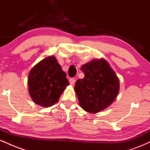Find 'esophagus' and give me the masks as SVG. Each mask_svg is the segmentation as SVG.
I'll use <instances>...</instances> for the list:
<instances>
[{
  "mask_svg": "<svg viewBox=\"0 0 150 150\" xmlns=\"http://www.w3.org/2000/svg\"><path fill=\"white\" fill-rule=\"evenodd\" d=\"M70 83L71 85H74L75 83V78H71L70 80Z\"/></svg>",
  "mask_w": 150,
  "mask_h": 150,
  "instance_id": "34e87169",
  "label": "esophagus"
}]
</instances>
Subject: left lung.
<instances>
[{
    "label": "left lung",
    "instance_id": "8db88e82",
    "mask_svg": "<svg viewBox=\"0 0 150 150\" xmlns=\"http://www.w3.org/2000/svg\"><path fill=\"white\" fill-rule=\"evenodd\" d=\"M85 77L75 85V92L81 108L88 113H96L110 106L120 88L119 79L104 58L94 59L82 65Z\"/></svg>",
    "mask_w": 150,
    "mask_h": 150
}]
</instances>
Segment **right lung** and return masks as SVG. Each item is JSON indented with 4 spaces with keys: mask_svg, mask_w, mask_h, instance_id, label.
Instances as JSON below:
<instances>
[{
    "mask_svg": "<svg viewBox=\"0 0 150 150\" xmlns=\"http://www.w3.org/2000/svg\"><path fill=\"white\" fill-rule=\"evenodd\" d=\"M69 85L66 74L55 56L42 60L30 70L28 76V90L35 104L49 107L58 102L60 97Z\"/></svg>",
    "mask_w": 150,
    "mask_h": 150,
    "instance_id": "1",
    "label": "right lung"
}]
</instances>
